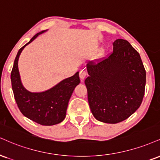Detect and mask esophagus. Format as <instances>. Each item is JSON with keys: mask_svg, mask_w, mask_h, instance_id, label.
<instances>
[{"mask_svg": "<svg viewBox=\"0 0 160 160\" xmlns=\"http://www.w3.org/2000/svg\"><path fill=\"white\" fill-rule=\"evenodd\" d=\"M86 74H87V73H86V69H82L81 72H80V80H81L82 82L83 81L84 78H85L86 77Z\"/></svg>", "mask_w": 160, "mask_h": 160, "instance_id": "obj_1", "label": "esophagus"}]
</instances>
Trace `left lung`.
I'll list each match as a JSON object with an SVG mask.
<instances>
[{
	"mask_svg": "<svg viewBox=\"0 0 160 160\" xmlns=\"http://www.w3.org/2000/svg\"><path fill=\"white\" fill-rule=\"evenodd\" d=\"M112 45L108 57L88 64L85 80L92 114L109 124L123 122L139 108L146 83L139 53L127 40L118 38Z\"/></svg>",
	"mask_w": 160,
	"mask_h": 160,
	"instance_id": "8db88e82",
	"label": "left lung"
}]
</instances>
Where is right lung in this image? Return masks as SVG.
Returning a JSON list of instances; mask_svg holds the SVG:
<instances>
[{
    "label": "right lung",
    "instance_id": "obj_1",
    "mask_svg": "<svg viewBox=\"0 0 160 160\" xmlns=\"http://www.w3.org/2000/svg\"><path fill=\"white\" fill-rule=\"evenodd\" d=\"M45 30L38 32L30 41L19 49L11 72V82L14 98L21 112L38 124L51 126L62 122L66 115L68 101L74 88L80 82L79 72L48 91L33 93L26 90L21 82L18 60L22 50Z\"/></svg>",
    "mask_w": 160,
    "mask_h": 160
}]
</instances>
